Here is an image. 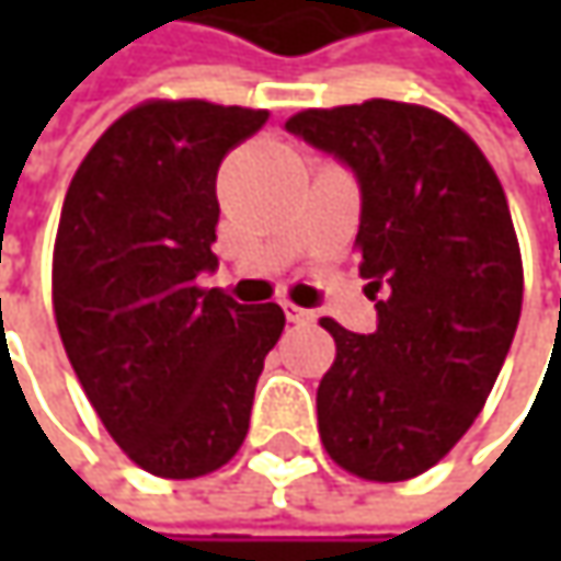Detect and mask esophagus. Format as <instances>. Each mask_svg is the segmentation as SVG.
I'll use <instances>...</instances> for the list:
<instances>
[{
  "mask_svg": "<svg viewBox=\"0 0 561 561\" xmlns=\"http://www.w3.org/2000/svg\"><path fill=\"white\" fill-rule=\"evenodd\" d=\"M280 309H284V314H287V321H290V324H306V321L312 318L309 309H299V306H293V302H280Z\"/></svg>",
  "mask_w": 561,
  "mask_h": 561,
  "instance_id": "obj_1",
  "label": "esophagus"
}]
</instances>
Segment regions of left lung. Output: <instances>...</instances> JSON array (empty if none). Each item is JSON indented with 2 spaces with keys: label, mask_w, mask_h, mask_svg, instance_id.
<instances>
[{
  "label": "left lung",
  "mask_w": 561,
  "mask_h": 561,
  "mask_svg": "<svg viewBox=\"0 0 561 561\" xmlns=\"http://www.w3.org/2000/svg\"><path fill=\"white\" fill-rule=\"evenodd\" d=\"M293 137L358 184V271L375 334L321 318L336 343L318 434L365 481H409L484 409L522 314V252L503 186L474 140L431 108L371 99L309 108Z\"/></svg>",
  "instance_id": "8db88e82"
}]
</instances>
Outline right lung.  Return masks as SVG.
Instances as JSON below:
<instances>
[{
    "mask_svg": "<svg viewBox=\"0 0 561 561\" xmlns=\"http://www.w3.org/2000/svg\"><path fill=\"white\" fill-rule=\"evenodd\" d=\"M265 121L203 99L142 102L99 137L61 205L53 306L65 353L105 431L159 478L233 459L287 321L277 302L199 287L218 268V168Z\"/></svg>",
    "mask_w": 561,
    "mask_h": 561,
    "instance_id": "1",
    "label": "right lung"
}]
</instances>
